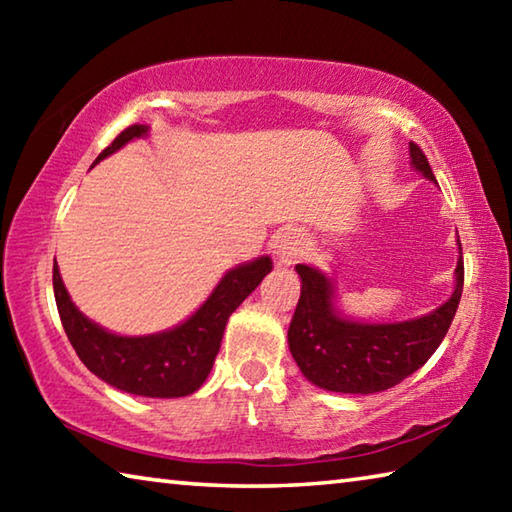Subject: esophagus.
I'll list each match as a JSON object with an SVG mask.
<instances>
[{"label": "esophagus", "mask_w": 512, "mask_h": 512, "mask_svg": "<svg viewBox=\"0 0 512 512\" xmlns=\"http://www.w3.org/2000/svg\"><path fill=\"white\" fill-rule=\"evenodd\" d=\"M273 248H275L277 262L284 264V266H289V264H293V262H296V259H300L302 255L307 253L309 241L305 237V232H300V230H284V232H280V235L275 237Z\"/></svg>", "instance_id": "34e87169"}]
</instances>
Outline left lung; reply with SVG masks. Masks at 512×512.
Masks as SVG:
<instances>
[{
  "label": "left lung",
  "mask_w": 512,
  "mask_h": 512,
  "mask_svg": "<svg viewBox=\"0 0 512 512\" xmlns=\"http://www.w3.org/2000/svg\"><path fill=\"white\" fill-rule=\"evenodd\" d=\"M411 164L436 183L427 155L409 144ZM461 250V241H458ZM302 280L289 325V350L311 384L334 393L370 395L393 388L429 361L456 316L463 293V253L456 264V289L445 305L404 323H359L334 309V284L314 266L298 264Z\"/></svg>",
  "instance_id": "8db88e82"
}]
</instances>
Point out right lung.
<instances>
[{
  "mask_svg": "<svg viewBox=\"0 0 512 512\" xmlns=\"http://www.w3.org/2000/svg\"><path fill=\"white\" fill-rule=\"evenodd\" d=\"M146 133L149 126H128L101 151L97 162ZM271 268V257H257L232 268L183 325L149 336H117L85 318L69 298L56 262L54 296L69 343L99 379L142 397H185L203 386L219 354L230 314L259 287Z\"/></svg>",
  "mask_w": 512,
  "mask_h": 512,
  "instance_id": "add662e5",
  "label": "right lung"
}]
</instances>
